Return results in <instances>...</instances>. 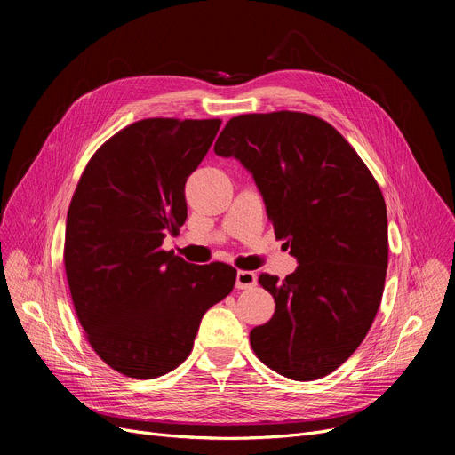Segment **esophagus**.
<instances>
[{"label": "esophagus", "instance_id": "esophagus-1", "mask_svg": "<svg viewBox=\"0 0 455 455\" xmlns=\"http://www.w3.org/2000/svg\"><path fill=\"white\" fill-rule=\"evenodd\" d=\"M256 285V275L252 271H237L235 275V288L237 290H249Z\"/></svg>", "mask_w": 455, "mask_h": 455}]
</instances>
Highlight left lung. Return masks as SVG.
<instances>
[{"instance_id": "left-lung-1", "label": "left lung", "mask_w": 455, "mask_h": 455, "mask_svg": "<svg viewBox=\"0 0 455 455\" xmlns=\"http://www.w3.org/2000/svg\"><path fill=\"white\" fill-rule=\"evenodd\" d=\"M213 151L252 173L275 235L299 261L283 280L258 278L276 306L251 330L254 354L299 381L333 372L365 339L384 295L387 208L378 182L336 129L304 112L235 116Z\"/></svg>"}]
</instances>
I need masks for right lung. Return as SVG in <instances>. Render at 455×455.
<instances>
[{
  "label": "right lung",
  "instance_id": "add662e5",
  "mask_svg": "<svg viewBox=\"0 0 455 455\" xmlns=\"http://www.w3.org/2000/svg\"><path fill=\"white\" fill-rule=\"evenodd\" d=\"M221 119L148 117L93 153L71 197L64 267L90 347L114 371L151 379L194 348L206 309L235 283V269L194 266L164 251L186 218V179Z\"/></svg>",
  "mask_w": 455,
  "mask_h": 455
}]
</instances>
